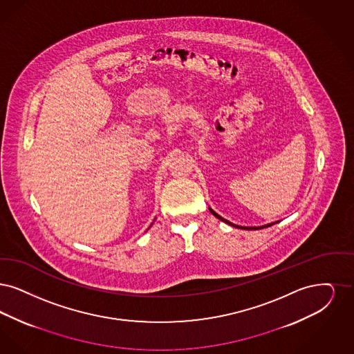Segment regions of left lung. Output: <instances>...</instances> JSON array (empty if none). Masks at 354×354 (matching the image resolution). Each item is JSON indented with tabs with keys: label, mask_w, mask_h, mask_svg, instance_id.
<instances>
[{
	"label": "left lung",
	"mask_w": 354,
	"mask_h": 354,
	"mask_svg": "<svg viewBox=\"0 0 354 354\" xmlns=\"http://www.w3.org/2000/svg\"><path fill=\"white\" fill-rule=\"evenodd\" d=\"M209 210H210V213L213 214V216L218 218V219H221L222 222H225V223H227V225H230V226H234V227H238V229H243V230H259V229H264V227H268V226H272L274 223H268V225H264V226H258V227H246V226H238V225H234V223H231L229 222L227 219H225V218H222L221 216H218L216 212L212 209V207H209Z\"/></svg>",
	"instance_id": "1"
}]
</instances>
